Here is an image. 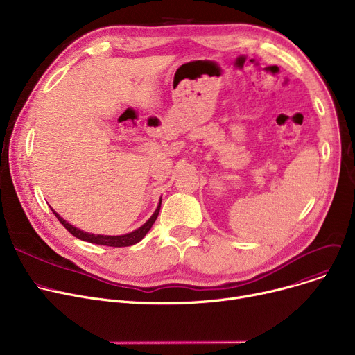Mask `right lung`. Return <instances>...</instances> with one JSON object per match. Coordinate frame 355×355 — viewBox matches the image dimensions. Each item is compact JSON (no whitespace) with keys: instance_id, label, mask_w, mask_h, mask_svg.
I'll return each mask as SVG.
<instances>
[{"instance_id":"obj_1","label":"right lung","mask_w":355,"mask_h":355,"mask_svg":"<svg viewBox=\"0 0 355 355\" xmlns=\"http://www.w3.org/2000/svg\"><path fill=\"white\" fill-rule=\"evenodd\" d=\"M159 207H161V200H159V204L158 207L155 209L154 214L149 217L144 225L141 227H138L137 230L130 232V233H126V234H121V236H106V234H92V233H87V232H83L78 227L71 226L69 221H66L63 217H60V214L54 213V216L58 217V220L62 223V225L74 236L78 237L80 240H85V241H89V243H95V245H102V246H110V248H126V246H132L135 243H138V241H141L145 234L149 232V229L153 227V225L155 223L157 217H158V213H159Z\"/></svg>"}]
</instances>
